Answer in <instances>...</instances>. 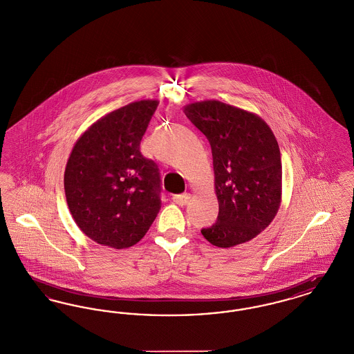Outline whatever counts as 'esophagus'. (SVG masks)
<instances>
[{
	"label": "esophagus",
	"instance_id": "1",
	"mask_svg": "<svg viewBox=\"0 0 354 354\" xmlns=\"http://www.w3.org/2000/svg\"><path fill=\"white\" fill-rule=\"evenodd\" d=\"M189 199H191L189 194H182V195H174V196H172L174 203L178 204V205H182V207L189 202Z\"/></svg>",
	"mask_w": 354,
	"mask_h": 354
}]
</instances>
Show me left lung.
Segmentation results:
<instances>
[{"mask_svg": "<svg viewBox=\"0 0 354 354\" xmlns=\"http://www.w3.org/2000/svg\"><path fill=\"white\" fill-rule=\"evenodd\" d=\"M185 114L212 150L219 215L202 235L220 248L252 240L281 202V156L270 126L256 114L219 101L195 102Z\"/></svg>", "mask_w": 354, "mask_h": 354, "instance_id": "left-lung-1", "label": "left lung"}]
</instances>
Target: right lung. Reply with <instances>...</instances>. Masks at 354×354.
<instances>
[{
    "mask_svg": "<svg viewBox=\"0 0 354 354\" xmlns=\"http://www.w3.org/2000/svg\"><path fill=\"white\" fill-rule=\"evenodd\" d=\"M159 102L138 101L93 123L73 147L65 194L84 235L115 250L136 244L156 218L160 175L140 152V140Z\"/></svg>",
    "mask_w": 354,
    "mask_h": 354,
    "instance_id": "add662e5",
    "label": "right lung"
}]
</instances>
